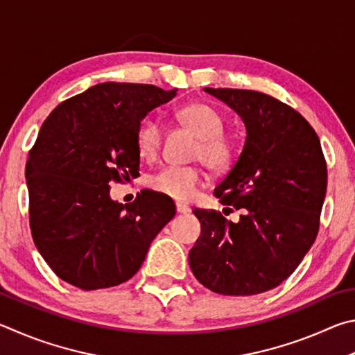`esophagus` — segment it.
<instances>
[{
  "instance_id": "esophagus-1",
  "label": "esophagus",
  "mask_w": 355,
  "mask_h": 355,
  "mask_svg": "<svg viewBox=\"0 0 355 355\" xmlns=\"http://www.w3.org/2000/svg\"><path fill=\"white\" fill-rule=\"evenodd\" d=\"M176 210H178V214H189L190 212V207L185 206V204L176 202Z\"/></svg>"
}]
</instances>
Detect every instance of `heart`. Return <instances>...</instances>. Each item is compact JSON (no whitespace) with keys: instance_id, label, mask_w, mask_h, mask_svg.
Segmentation results:
<instances>
[{"instance_id":"obj_1","label":"heart","mask_w":355,"mask_h":355,"mask_svg":"<svg viewBox=\"0 0 355 355\" xmlns=\"http://www.w3.org/2000/svg\"><path fill=\"white\" fill-rule=\"evenodd\" d=\"M178 120L200 139L195 157L201 159L212 170H223L234 157L232 143L223 137L225 123L218 112L207 104H190L178 110ZM162 145L160 123L146 116L137 128V146L141 157L154 159ZM202 182V171L196 166L170 165L162 168L149 179V187L176 201H189Z\"/></svg>"}]
</instances>
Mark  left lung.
I'll use <instances>...</instances> for the list:
<instances>
[{
    "mask_svg": "<svg viewBox=\"0 0 355 355\" xmlns=\"http://www.w3.org/2000/svg\"><path fill=\"white\" fill-rule=\"evenodd\" d=\"M204 92L227 104L246 128L243 151L216 185L221 202L243 209L239 223L195 209L201 235L189 263L204 287L251 296L277 287L306 256L320 227L327 187L321 143L306 118L254 90Z\"/></svg>",
    "mask_w": 355,
    "mask_h": 355,
    "instance_id": "left-lung-1",
    "label": "left lung"
}]
</instances>
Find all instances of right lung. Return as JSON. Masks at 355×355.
<instances>
[{
    "mask_svg": "<svg viewBox=\"0 0 355 355\" xmlns=\"http://www.w3.org/2000/svg\"><path fill=\"white\" fill-rule=\"evenodd\" d=\"M178 89L103 83L67 99L43 121L26 162L34 243L62 281L80 290L132 277L176 207L141 191L121 204L110 182L139 174L137 128Z\"/></svg>",
    "mask_w": 355,
    "mask_h": 355,
    "instance_id": "add662e5",
    "label": "right lung"
}]
</instances>
